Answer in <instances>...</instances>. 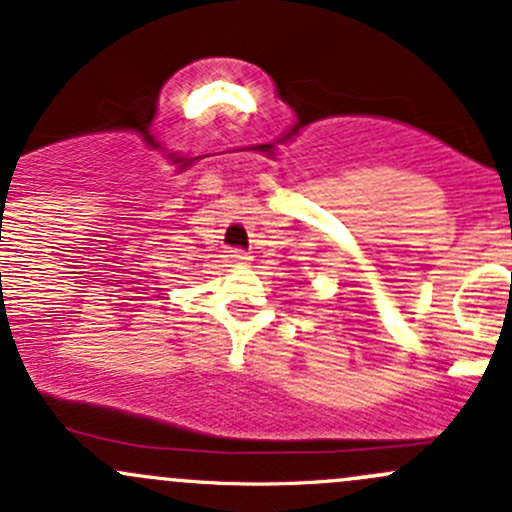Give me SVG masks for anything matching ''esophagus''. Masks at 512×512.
Instances as JSON below:
<instances>
[{
	"label": "esophagus",
	"mask_w": 512,
	"mask_h": 512,
	"mask_svg": "<svg viewBox=\"0 0 512 512\" xmlns=\"http://www.w3.org/2000/svg\"><path fill=\"white\" fill-rule=\"evenodd\" d=\"M228 257L235 262V265H247V262H250V255H247L245 250H240V247H235V250H230Z\"/></svg>",
	"instance_id": "obj_1"
}]
</instances>
